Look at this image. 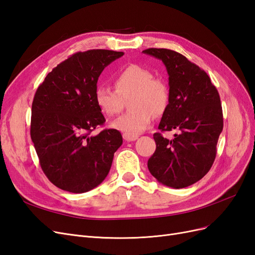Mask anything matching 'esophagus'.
<instances>
[{"label":"esophagus","instance_id":"34e87169","mask_svg":"<svg viewBox=\"0 0 255 255\" xmlns=\"http://www.w3.org/2000/svg\"><path fill=\"white\" fill-rule=\"evenodd\" d=\"M123 138H125V140L127 141H135L138 136L137 135H128V134H123Z\"/></svg>","mask_w":255,"mask_h":255}]
</instances>
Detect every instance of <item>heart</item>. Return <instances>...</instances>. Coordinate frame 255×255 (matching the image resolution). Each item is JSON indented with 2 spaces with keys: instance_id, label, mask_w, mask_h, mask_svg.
<instances>
[{
  "instance_id": "1",
  "label": "heart",
  "mask_w": 255,
  "mask_h": 255,
  "mask_svg": "<svg viewBox=\"0 0 255 255\" xmlns=\"http://www.w3.org/2000/svg\"><path fill=\"white\" fill-rule=\"evenodd\" d=\"M115 90L98 85L95 89V102L107 117L121 112L123 100H128L129 112L112 122V128L128 135H137L149 128L154 115L163 114L169 103L167 85L149 69L139 65H128L115 75Z\"/></svg>"
}]
</instances>
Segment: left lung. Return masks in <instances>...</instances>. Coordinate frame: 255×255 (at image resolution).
<instances>
[{
	"label": "left lung",
	"mask_w": 255,
	"mask_h": 255,
	"mask_svg": "<svg viewBox=\"0 0 255 255\" xmlns=\"http://www.w3.org/2000/svg\"><path fill=\"white\" fill-rule=\"evenodd\" d=\"M163 61L169 75V103L158 129L177 130L171 140L153 135L156 150L148 160L155 179L172 188H184L210 171L223 128L218 90L210 76L182 54L168 49L142 51Z\"/></svg>",
	"instance_id": "obj_1"
}]
</instances>
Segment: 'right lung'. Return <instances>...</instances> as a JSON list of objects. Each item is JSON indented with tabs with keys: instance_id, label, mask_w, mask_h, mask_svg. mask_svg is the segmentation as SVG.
<instances>
[{
	"instance_id": "obj_1",
	"label": "right lung",
	"mask_w": 255,
	"mask_h": 255,
	"mask_svg": "<svg viewBox=\"0 0 255 255\" xmlns=\"http://www.w3.org/2000/svg\"><path fill=\"white\" fill-rule=\"evenodd\" d=\"M123 54L111 50L74 53L37 88L30 138L42 171L60 189L73 194L89 191L111 170L122 136L114 128L90 135L105 122L94 94L104 68Z\"/></svg>"
}]
</instances>
